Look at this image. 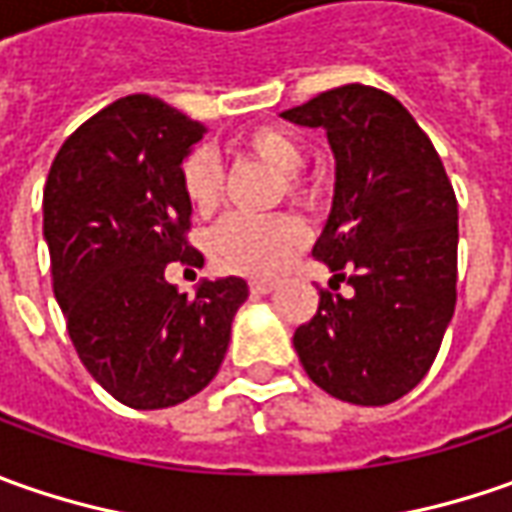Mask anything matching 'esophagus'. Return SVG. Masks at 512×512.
<instances>
[{
    "mask_svg": "<svg viewBox=\"0 0 512 512\" xmlns=\"http://www.w3.org/2000/svg\"><path fill=\"white\" fill-rule=\"evenodd\" d=\"M276 287V282L273 279H253L250 282V293H256V296H265V293H270Z\"/></svg>",
    "mask_w": 512,
    "mask_h": 512,
    "instance_id": "obj_1",
    "label": "esophagus"
}]
</instances>
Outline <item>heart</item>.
I'll return each mask as SVG.
<instances>
[{
  "label": "heart",
  "mask_w": 512,
  "mask_h": 512,
  "mask_svg": "<svg viewBox=\"0 0 512 512\" xmlns=\"http://www.w3.org/2000/svg\"><path fill=\"white\" fill-rule=\"evenodd\" d=\"M247 153L262 159L267 168L285 176V193L293 202H313L316 187L299 176L305 168L307 150L299 136L290 130L265 125L253 128L242 139ZM182 190L193 210L213 213L222 199V168L216 153L196 148L187 153L182 165ZM307 245V227L296 213H273V216H227L222 225L210 233V259L236 276H273Z\"/></svg>",
  "instance_id": "obj_1"
}]
</instances>
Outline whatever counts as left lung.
I'll use <instances>...</instances> for the list:
<instances>
[{
  "label": "left lung",
  "instance_id": "left-lung-1",
  "mask_svg": "<svg viewBox=\"0 0 512 512\" xmlns=\"http://www.w3.org/2000/svg\"><path fill=\"white\" fill-rule=\"evenodd\" d=\"M325 128L336 193L313 256L350 296L319 293L293 347L307 376L350 404L379 407L422 382L456 307L459 205L442 159L399 99L342 85L282 113Z\"/></svg>",
  "mask_w": 512,
  "mask_h": 512
}]
</instances>
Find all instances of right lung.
Wrapping results in <instances>:
<instances>
[{"instance_id":"1","label":"right lung","mask_w":512,"mask_h":512,"mask_svg":"<svg viewBox=\"0 0 512 512\" xmlns=\"http://www.w3.org/2000/svg\"><path fill=\"white\" fill-rule=\"evenodd\" d=\"M205 125L156 96L113 102L59 148L45 182L53 293L88 373L133 410L173 407L213 382L245 279L202 282L187 299L170 262L205 265L187 242L182 162Z\"/></svg>"}]
</instances>
